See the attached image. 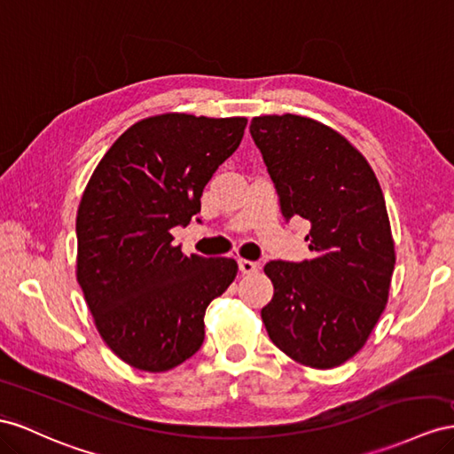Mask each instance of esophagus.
Instances as JSON below:
<instances>
[{
	"mask_svg": "<svg viewBox=\"0 0 454 454\" xmlns=\"http://www.w3.org/2000/svg\"><path fill=\"white\" fill-rule=\"evenodd\" d=\"M239 269L242 275H252L257 271V269H260V265H257L255 262H250V260H239Z\"/></svg>",
	"mask_w": 454,
	"mask_h": 454,
	"instance_id": "obj_1",
	"label": "esophagus"
}]
</instances>
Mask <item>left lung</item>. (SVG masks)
I'll use <instances>...</instances> for the list:
<instances>
[{"instance_id": "left-lung-1", "label": "left lung", "mask_w": 454, "mask_h": 454, "mask_svg": "<svg viewBox=\"0 0 454 454\" xmlns=\"http://www.w3.org/2000/svg\"><path fill=\"white\" fill-rule=\"evenodd\" d=\"M250 136L285 222L311 225V260L263 267L275 286L263 325L294 361L333 369L364 346L387 301L395 252L382 189L363 154L311 118H254Z\"/></svg>"}]
</instances>
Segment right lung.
I'll return each instance as SVG.
<instances>
[{
    "mask_svg": "<svg viewBox=\"0 0 454 454\" xmlns=\"http://www.w3.org/2000/svg\"><path fill=\"white\" fill-rule=\"evenodd\" d=\"M247 118L162 114L121 133L82 197L78 283L121 361L164 372L204 341V313L235 280L227 257L185 255L171 229L200 212L214 171L239 149ZM200 222V219H197Z\"/></svg>",
    "mask_w": 454,
    "mask_h": 454,
    "instance_id": "right-lung-1",
    "label": "right lung"
}]
</instances>
